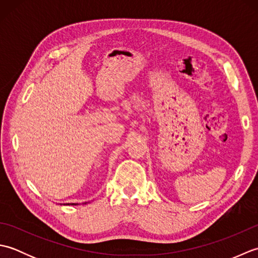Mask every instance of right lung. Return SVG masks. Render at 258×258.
Returning a JSON list of instances; mask_svg holds the SVG:
<instances>
[{
	"label": "right lung",
	"instance_id": "right-lung-1",
	"mask_svg": "<svg viewBox=\"0 0 258 258\" xmlns=\"http://www.w3.org/2000/svg\"><path fill=\"white\" fill-rule=\"evenodd\" d=\"M84 204H86V203H84ZM65 205V204H64ZM67 205H78V203H68Z\"/></svg>",
	"mask_w": 258,
	"mask_h": 258
}]
</instances>
